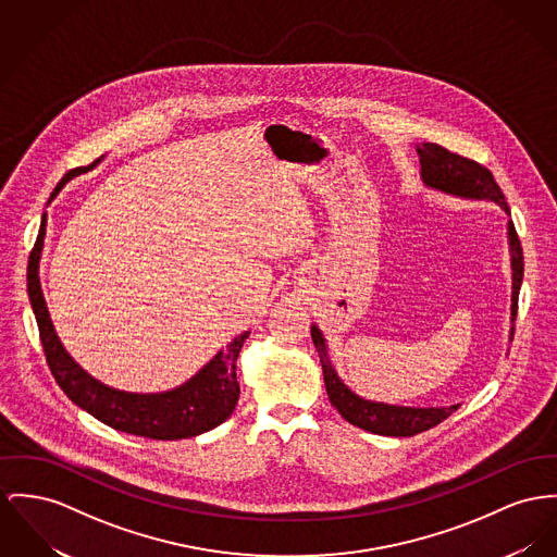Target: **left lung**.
<instances>
[{"instance_id":"1","label":"left lung","mask_w":557,"mask_h":557,"mask_svg":"<svg viewBox=\"0 0 557 557\" xmlns=\"http://www.w3.org/2000/svg\"><path fill=\"white\" fill-rule=\"evenodd\" d=\"M416 151L420 156V166H422L420 175L426 186L435 187V189L451 194V196H460V198L492 200L507 215H511L505 194L494 182V175L480 162L458 156L437 144H420ZM509 247H511V270H513V294H511V323H513L518 317L519 287H521V278H523V251H521V243H519L513 222H509ZM310 334H312L314 348H317L321 366H323V377H325V388H327L330 401L342 413V418L348 420L350 424H355L363 431H370L373 435L413 437L422 431L437 426L451 411L458 409V406L404 408V406L375 404V401H368V399L355 395L335 373L321 330L317 325H312ZM513 334H516V327L511 325V339H513Z\"/></svg>"}]
</instances>
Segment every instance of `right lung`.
Instances as JSON below:
<instances>
[{
	"mask_svg": "<svg viewBox=\"0 0 557 557\" xmlns=\"http://www.w3.org/2000/svg\"><path fill=\"white\" fill-rule=\"evenodd\" d=\"M79 171L84 169L70 171L52 191V196ZM44 236L46 222L39 227L38 240L29 256L27 292L38 321L39 339L48 368L57 384L77 408L86 409L90 416L115 431L166 442L196 437L220 426L223 420L230 418L240 395V386L236 380V359L245 339L249 337V332L234 337L225 346V350H220L202 370L175 391L137 395L110 388L75 363L52 327L38 276Z\"/></svg>",
	"mask_w": 557,
	"mask_h": 557,
	"instance_id": "1",
	"label": "right lung"
}]
</instances>
